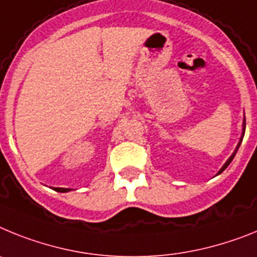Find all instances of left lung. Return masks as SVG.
Returning <instances> with one entry per match:
<instances>
[{
    "label": "left lung",
    "instance_id": "8db88e82",
    "mask_svg": "<svg viewBox=\"0 0 257 257\" xmlns=\"http://www.w3.org/2000/svg\"><path fill=\"white\" fill-rule=\"evenodd\" d=\"M244 132H246V116H243V124H242V136H240V140H239V142H238V145H236L235 150L233 151V154H231V155H230V158H229V159H227L226 162H225V164H224V166L221 167V169H220V171L217 172V175H220V173H222V172H224L225 169L227 168V166H229V164H230V163H231V160L234 159V156H235L236 151H238V149H239L240 144H242V140H243V136H244Z\"/></svg>",
    "mask_w": 257,
    "mask_h": 257
}]
</instances>
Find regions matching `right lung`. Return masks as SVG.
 <instances>
[{
    "label": "right lung",
    "mask_w": 257,
    "mask_h": 257,
    "mask_svg": "<svg viewBox=\"0 0 257 257\" xmlns=\"http://www.w3.org/2000/svg\"><path fill=\"white\" fill-rule=\"evenodd\" d=\"M53 190L58 191V193H68V191H71V189H66V187H53Z\"/></svg>",
    "instance_id": "1"
}]
</instances>
